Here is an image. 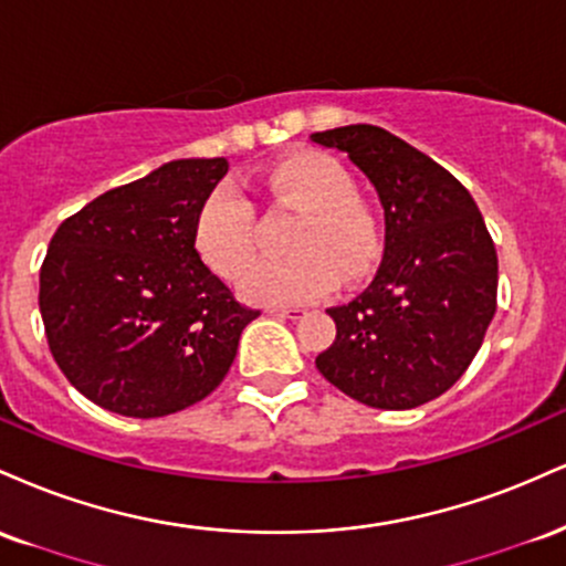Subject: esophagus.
<instances>
[{"mask_svg":"<svg viewBox=\"0 0 566 566\" xmlns=\"http://www.w3.org/2000/svg\"><path fill=\"white\" fill-rule=\"evenodd\" d=\"M268 315H272V317H289V321H298V317L307 315V310H304V307H270Z\"/></svg>","mask_w":566,"mask_h":566,"instance_id":"esophagus-1","label":"esophagus"}]
</instances>
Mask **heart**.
I'll return each mask as SVG.
<instances>
[{
	"mask_svg": "<svg viewBox=\"0 0 566 566\" xmlns=\"http://www.w3.org/2000/svg\"><path fill=\"white\" fill-rule=\"evenodd\" d=\"M272 201L302 211L291 232L289 259L256 262L243 275L241 294L256 304H302L342 281H360L378 256L376 224L355 198V182L336 158L298 153L268 171ZM192 243L206 268L235 281L254 256V206L235 185L209 192L192 224Z\"/></svg>",
	"mask_w": 566,
	"mask_h": 566,
	"instance_id": "heart-1",
	"label": "heart"
}]
</instances>
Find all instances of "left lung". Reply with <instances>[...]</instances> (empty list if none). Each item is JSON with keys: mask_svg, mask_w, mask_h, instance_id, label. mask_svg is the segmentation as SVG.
Here are the masks:
<instances>
[{"mask_svg": "<svg viewBox=\"0 0 566 566\" xmlns=\"http://www.w3.org/2000/svg\"><path fill=\"white\" fill-rule=\"evenodd\" d=\"M347 153L384 209V256L360 296L331 307L336 338L317 370L352 400L410 410L467 374L495 315L497 254L471 192L381 126L315 132Z\"/></svg>", "mask_w": 566, "mask_h": 566, "instance_id": "left-lung-1", "label": "left lung"}]
</instances>
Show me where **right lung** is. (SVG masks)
I'll return each instance as SVG.
<instances>
[{"label": "right lung", "mask_w": 566, "mask_h": 566, "mask_svg": "<svg viewBox=\"0 0 566 566\" xmlns=\"http://www.w3.org/2000/svg\"><path fill=\"white\" fill-rule=\"evenodd\" d=\"M224 158H177L65 219L39 272V312L65 378L86 400L161 418L211 395L256 310L198 256V209Z\"/></svg>", "instance_id": "add662e5"}]
</instances>
